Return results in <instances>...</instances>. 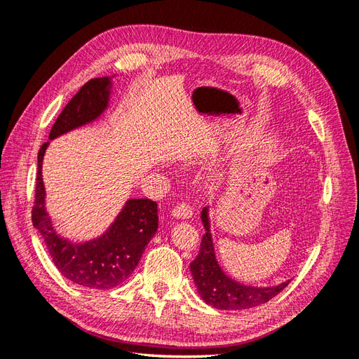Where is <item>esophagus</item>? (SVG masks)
<instances>
[{"mask_svg":"<svg viewBox=\"0 0 359 359\" xmlns=\"http://www.w3.org/2000/svg\"><path fill=\"white\" fill-rule=\"evenodd\" d=\"M191 215H193V210L187 203H180L172 210V217L177 220H189L191 219Z\"/></svg>","mask_w":359,"mask_h":359,"instance_id":"34e87169","label":"esophagus"}]
</instances>
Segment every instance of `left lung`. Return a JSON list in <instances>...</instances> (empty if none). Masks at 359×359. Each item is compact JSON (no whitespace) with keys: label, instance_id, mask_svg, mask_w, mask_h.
<instances>
[{"label":"left lung","instance_id":"obj_1","mask_svg":"<svg viewBox=\"0 0 359 359\" xmlns=\"http://www.w3.org/2000/svg\"><path fill=\"white\" fill-rule=\"evenodd\" d=\"M201 219L205 227L201 250L198 257L190 264L193 281L196 285L201 298L219 310H245L260 306L274 298L283 290L289 281H283L277 286L256 287L243 285L227 276L215 256V248L211 233L210 206H205L201 212Z\"/></svg>","mask_w":359,"mask_h":359}]
</instances>
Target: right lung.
Masks as SVG:
<instances>
[{"label":"right lung","instance_id":"obj_1","mask_svg":"<svg viewBox=\"0 0 359 359\" xmlns=\"http://www.w3.org/2000/svg\"><path fill=\"white\" fill-rule=\"evenodd\" d=\"M114 78L116 74L86 82L60 114L49 133V140L97 121L109 107ZM49 144H43L37 156L32 224L45 241L52 262L73 283L90 289H112L121 285L133 273L147 244L158 229L157 203L149 199H127L102 235L82 243L64 238L57 232L46 210L41 168Z\"/></svg>","mask_w":359,"mask_h":359}]
</instances>
